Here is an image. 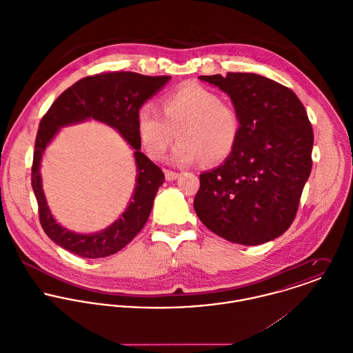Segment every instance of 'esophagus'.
I'll return each mask as SVG.
<instances>
[{"label": "esophagus", "instance_id": "34e87169", "mask_svg": "<svg viewBox=\"0 0 353 353\" xmlns=\"http://www.w3.org/2000/svg\"><path fill=\"white\" fill-rule=\"evenodd\" d=\"M164 174H165V179L167 181H175V179L179 178V174L175 172V171H171V170H165Z\"/></svg>", "mask_w": 353, "mask_h": 353}]
</instances>
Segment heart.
<instances>
[{
    "instance_id": "obj_1",
    "label": "heart",
    "mask_w": 353,
    "mask_h": 353,
    "mask_svg": "<svg viewBox=\"0 0 353 353\" xmlns=\"http://www.w3.org/2000/svg\"><path fill=\"white\" fill-rule=\"evenodd\" d=\"M163 114L152 104L137 112L139 140L152 159H161L176 139L172 152L175 164H192L205 159L214 164L227 159L236 147L242 122L238 111L223 103L219 94L200 84H186L167 94Z\"/></svg>"
}]
</instances>
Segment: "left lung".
Segmentation results:
<instances>
[{
    "instance_id": "1",
    "label": "left lung",
    "mask_w": 353,
    "mask_h": 353,
    "mask_svg": "<svg viewBox=\"0 0 353 353\" xmlns=\"http://www.w3.org/2000/svg\"><path fill=\"white\" fill-rule=\"evenodd\" d=\"M225 92L242 122L235 150L200 175L194 210L216 235L255 246L292 224L311 172L314 133L290 88L255 73L200 76Z\"/></svg>"
}]
</instances>
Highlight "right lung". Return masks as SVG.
Here are the masks:
<instances>
[{
    "mask_svg": "<svg viewBox=\"0 0 353 353\" xmlns=\"http://www.w3.org/2000/svg\"><path fill=\"white\" fill-rule=\"evenodd\" d=\"M170 79V76L152 77L134 72L101 73L79 80L51 104L37 134L31 185L39 206L41 225L59 248L83 258H104L123 249L145 225L154 196L164 182V174L140 151L137 112ZM88 119L111 125L128 141L135 151L138 175L135 193L120 219L99 233L79 234L59 226L52 217L39 170L41 156L59 129Z\"/></svg>",
    "mask_w": 353,
    "mask_h": 353,
    "instance_id": "1",
    "label": "right lung"
}]
</instances>
